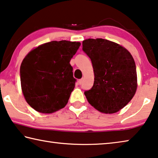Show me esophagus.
I'll list each match as a JSON object with an SVG mask.
<instances>
[{"instance_id":"1","label":"esophagus","mask_w":158,"mask_h":158,"mask_svg":"<svg viewBox=\"0 0 158 158\" xmlns=\"http://www.w3.org/2000/svg\"><path fill=\"white\" fill-rule=\"evenodd\" d=\"M82 82H83V79H80L79 81H78V84L79 85H81L82 83Z\"/></svg>"}]
</instances>
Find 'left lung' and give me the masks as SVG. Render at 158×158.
<instances>
[{
	"label": "left lung",
	"mask_w": 158,
	"mask_h": 158,
	"mask_svg": "<svg viewBox=\"0 0 158 158\" xmlns=\"http://www.w3.org/2000/svg\"><path fill=\"white\" fill-rule=\"evenodd\" d=\"M94 73L93 86L85 91L88 102L96 110L112 114L131 100L137 88L136 67L131 54L118 44L104 39L82 42Z\"/></svg>",
	"instance_id": "1"
}]
</instances>
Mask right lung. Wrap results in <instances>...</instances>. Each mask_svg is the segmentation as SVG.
Returning <instances> with one entry per match:
<instances>
[{
	"mask_svg": "<svg viewBox=\"0 0 158 158\" xmlns=\"http://www.w3.org/2000/svg\"><path fill=\"white\" fill-rule=\"evenodd\" d=\"M80 45L52 41L39 46L23 59L20 70L22 90L36 111L53 113L66 105L76 82L70 60Z\"/></svg>",
	"mask_w": 158,
	"mask_h": 158,
	"instance_id": "1",
	"label": "right lung"
}]
</instances>
